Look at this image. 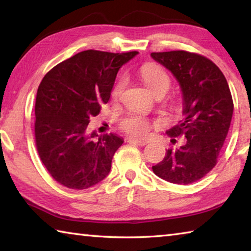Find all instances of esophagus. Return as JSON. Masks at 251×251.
Instances as JSON below:
<instances>
[{
	"mask_svg": "<svg viewBox=\"0 0 251 251\" xmlns=\"http://www.w3.org/2000/svg\"><path fill=\"white\" fill-rule=\"evenodd\" d=\"M128 143L136 144V145H139V146H145L147 144V142L144 141V139H138V138H135V137L128 138Z\"/></svg>",
	"mask_w": 251,
	"mask_h": 251,
	"instance_id": "esophagus-1",
	"label": "esophagus"
}]
</instances>
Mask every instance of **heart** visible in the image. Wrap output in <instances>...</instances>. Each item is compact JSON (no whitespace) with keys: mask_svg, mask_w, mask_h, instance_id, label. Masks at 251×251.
Masks as SVG:
<instances>
[{"mask_svg":"<svg viewBox=\"0 0 251 251\" xmlns=\"http://www.w3.org/2000/svg\"><path fill=\"white\" fill-rule=\"evenodd\" d=\"M139 77L145 83L148 90L155 97L163 95L168 92L171 87V78L166 72L161 70L159 66L155 64H145L138 71ZM125 86V79L120 78L113 90V97H118L121 95L123 88ZM122 128L125 131L133 135L143 136L150 129V123L145 118L136 115V114H129L122 121Z\"/></svg>","mask_w":251,"mask_h":251,"instance_id":"b5f03b06","label":"heart"}]
</instances>
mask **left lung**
<instances>
[{"label":"left lung","mask_w":251,"mask_h":251,"mask_svg":"<svg viewBox=\"0 0 251 251\" xmlns=\"http://www.w3.org/2000/svg\"><path fill=\"white\" fill-rule=\"evenodd\" d=\"M151 56L179 84L184 118L168 134L186 137L185 145L168 150L152 171L173 184H192L217 163L233 112L230 90L222 71L201 55L172 50L151 53Z\"/></svg>","instance_id":"left-lung-1"}]
</instances>
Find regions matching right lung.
<instances>
[{
    "label": "right lung",
    "instance_id": "obj_1",
    "mask_svg": "<svg viewBox=\"0 0 251 251\" xmlns=\"http://www.w3.org/2000/svg\"><path fill=\"white\" fill-rule=\"evenodd\" d=\"M138 52L88 50L54 66L44 76L35 101V141L42 163L55 180L86 189L107 177L124 139L87 128L110 97L121 67Z\"/></svg>",
    "mask_w": 251,
    "mask_h": 251
}]
</instances>
